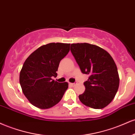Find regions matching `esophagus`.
<instances>
[{
	"label": "esophagus",
	"mask_w": 135,
	"mask_h": 135,
	"mask_svg": "<svg viewBox=\"0 0 135 135\" xmlns=\"http://www.w3.org/2000/svg\"><path fill=\"white\" fill-rule=\"evenodd\" d=\"M76 83H77L76 82H75V83H69V85H71V86H74V85H75Z\"/></svg>",
	"instance_id": "1"
}]
</instances>
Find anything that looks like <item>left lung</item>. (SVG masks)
Returning <instances> with one entry per match:
<instances>
[{
	"instance_id": "left-lung-1",
	"label": "left lung",
	"mask_w": 135,
	"mask_h": 135,
	"mask_svg": "<svg viewBox=\"0 0 135 135\" xmlns=\"http://www.w3.org/2000/svg\"><path fill=\"white\" fill-rule=\"evenodd\" d=\"M71 52L82 73L90 76L84 82L85 90L79 95L80 100L91 108H104L114 98L119 85L114 61L105 50L87 43L71 44Z\"/></svg>"
}]
</instances>
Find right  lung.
I'll return each mask as SVG.
<instances>
[{
  "mask_svg": "<svg viewBox=\"0 0 135 135\" xmlns=\"http://www.w3.org/2000/svg\"><path fill=\"white\" fill-rule=\"evenodd\" d=\"M70 44L50 43L41 46L26 59L20 74L23 92L32 105L49 109L61 101L68 83L56 78L60 62L68 54Z\"/></svg>",
  "mask_w": 135,
  "mask_h": 135,
  "instance_id": "obj_1",
  "label": "right lung"
}]
</instances>
